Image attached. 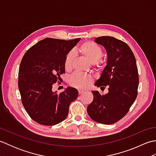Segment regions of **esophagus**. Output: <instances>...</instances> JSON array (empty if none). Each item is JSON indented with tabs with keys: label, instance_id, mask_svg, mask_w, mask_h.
<instances>
[{
	"label": "esophagus",
	"instance_id": "esophagus-1",
	"mask_svg": "<svg viewBox=\"0 0 156 156\" xmlns=\"http://www.w3.org/2000/svg\"><path fill=\"white\" fill-rule=\"evenodd\" d=\"M84 92V91H83V90H78V94H80V95L82 94H83Z\"/></svg>",
	"mask_w": 156,
	"mask_h": 156
}]
</instances>
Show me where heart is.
Segmentation results:
<instances>
[{
  "label": "heart",
  "mask_w": 156,
  "mask_h": 156,
  "mask_svg": "<svg viewBox=\"0 0 156 156\" xmlns=\"http://www.w3.org/2000/svg\"><path fill=\"white\" fill-rule=\"evenodd\" d=\"M78 51L91 64H93L97 67H101L102 62L101 58L103 55V51L100 45L93 41H86L81 44ZM74 58V53L72 51L66 55L64 59V68L66 70H70L72 69ZM92 82V77L91 76L81 73H75L69 80V83L72 87L78 89L86 88Z\"/></svg>",
  "instance_id": "heart-1"
}]
</instances>
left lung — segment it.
Returning <instances> with one entry per match:
<instances>
[{"label":"left lung","mask_w":156,"mask_h":156,"mask_svg":"<svg viewBox=\"0 0 156 156\" xmlns=\"http://www.w3.org/2000/svg\"><path fill=\"white\" fill-rule=\"evenodd\" d=\"M95 42L104 46L107 64L95 86L101 90L108 87L107 94L92 91L94 98L87 112L92 120L105 125L113 124L126 115L137 96L139 74L136 60L129 45L110 36L97 37Z\"/></svg>","instance_id":"8db88e82"}]
</instances>
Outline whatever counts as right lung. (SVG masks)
Returning <instances> with one entry per match:
<instances>
[{
	"label": "right lung",
	"instance_id": "obj_1",
	"mask_svg": "<svg viewBox=\"0 0 156 156\" xmlns=\"http://www.w3.org/2000/svg\"><path fill=\"white\" fill-rule=\"evenodd\" d=\"M80 38L64 40L45 38L23 55L19 70V90L23 107L33 120L55 125L67 117L69 107L77 98L76 88L68 87L58 94L52 86L65 73L64 59Z\"/></svg>",
	"mask_w": 156,
	"mask_h": 156
}]
</instances>
